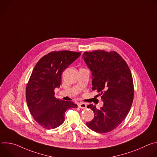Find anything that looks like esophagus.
Listing matches in <instances>:
<instances>
[{
    "label": "esophagus",
    "mask_w": 157,
    "mask_h": 157,
    "mask_svg": "<svg viewBox=\"0 0 157 157\" xmlns=\"http://www.w3.org/2000/svg\"><path fill=\"white\" fill-rule=\"evenodd\" d=\"M78 107L81 109H86V104L83 102H80L78 104Z\"/></svg>",
    "instance_id": "1"
}]
</instances>
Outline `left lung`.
<instances>
[{"mask_svg": "<svg viewBox=\"0 0 157 157\" xmlns=\"http://www.w3.org/2000/svg\"><path fill=\"white\" fill-rule=\"evenodd\" d=\"M92 74L93 90L100 93L104 105L100 109L87 106L94 113L93 119L86 123L98 133L116 128L125 119L133 99V83L129 67L116 52L98 50L82 55Z\"/></svg>", "mask_w": 157, "mask_h": 157, "instance_id": "obj_1", "label": "left lung"}]
</instances>
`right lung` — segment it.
Returning <instances> with one entry per match:
<instances>
[{
  "label": "right lung",
  "instance_id": "obj_1",
  "mask_svg": "<svg viewBox=\"0 0 157 157\" xmlns=\"http://www.w3.org/2000/svg\"><path fill=\"white\" fill-rule=\"evenodd\" d=\"M80 55L70 51L51 52L33 68L26 87V100L32 116L42 127H59L64 121L66 110L78 107L71 101L57 99L54 91L61 84L63 71Z\"/></svg>",
  "mask_w": 157,
  "mask_h": 157
}]
</instances>
